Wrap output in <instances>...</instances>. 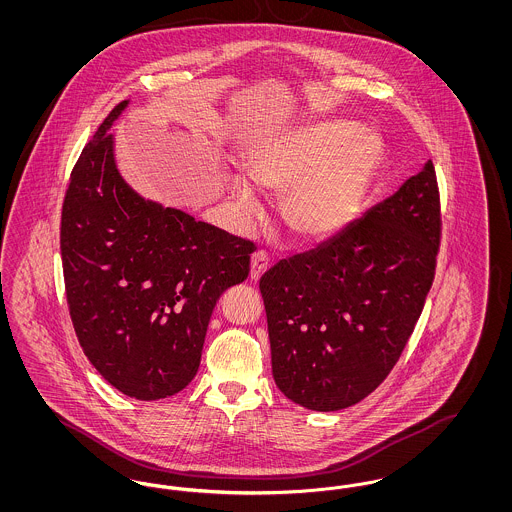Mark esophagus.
Wrapping results in <instances>:
<instances>
[{
    "instance_id": "1",
    "label": "esophagus",
    "mask_w": 512,
    "mask_h": 512,
    "mask_svg": "<svg viewBox=\"0 0 512 512\" xmlns=\"http://www.w3.org/2000/svg\"><path fill=\"white\" fill-rule=\"evenodd\" d=\"M268 263H270V259H268L267 251L253 253V257H251V270H249L251 280H259L265 274Z\"/></svg>"
}]
</instances>
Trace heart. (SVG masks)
<instances>
[{
  "label": "heart",
  "mask_w": 512,
  "mask_h": 512,
  "mask_svg": "<svg viewBox=\"0 0 512 512\" xmlns=\"http://www.w3.org/2000/svg\"><path fill=\"white\" fill-rule=\"evenodd\" d=\"M384 159V144L374 132L341 119L297 124L257 142L245 155L249 180L282 195L280 213L295 238L330 240L349 228ZM234 194L253 207L251 186L238 178Z\"/></svg>",
  "instance_id": "b5f03b06"
}]
</instances>
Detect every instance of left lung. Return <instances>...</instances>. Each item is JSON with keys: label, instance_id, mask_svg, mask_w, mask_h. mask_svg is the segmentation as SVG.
Here are the masks:
<instances>
[{"label": "left lung", "instance_id": "1", "mask_svg": "<svg viewBox=\"0 0 512 512\" xmlns=\"http://www.w3.org/2000/svg\"><path fill=\"white\" fill-rule=\"evenodd\" d=\"M441 240L434 163L332 240L267 270L272 374L311 411H340L399 361L436 276Z\"/></svg>", "mask_w": 512, "mask_h": 512}]
</instances>
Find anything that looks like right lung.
Segmentation results:
<instances>
[{"instance_id":"right-lung-1","label":"right lung","mask_w":512,"mask_h":512,"mask_svg":"<svg viewBox=\"0 0 512 512\" xmlns=\"http://www.w3.org/2000/svg\"><path fill=\"white\" fill-rule=\"evenodd\" d=\"M82 149L61 211V261L76 338L128 397L184 390L199 368L209 318L249 274L255 244L184 211L146 201L115 165L111 124Z\"/></svg>"}]
</instances>
